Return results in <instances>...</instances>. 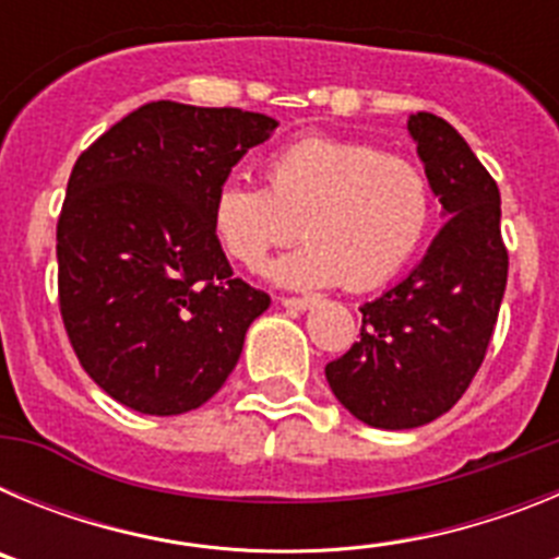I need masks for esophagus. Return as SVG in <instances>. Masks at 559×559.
Wrapping results in <instances>:
<instances>
[{"instance_id":"esophagus-1","label":"esophagus","mask_w":559,"mask_h":559,"mask_svg":"<svg viewBox=\"0 0 559 559\" xmlns=\"http://www.w3.org/2000/svg\"><path fill=\"white\" fill-rule=\"evenodd\" d=\"M280 302H283L285 308H290V310H308L310 305H316V299H313V296H283Z\"/></svg>"}]
</instances>
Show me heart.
Segmentation results:
<instances>
[{
    "mask_svg": "<svg viewBox=\"0 0 559 559\" xmlns=\"http://www.w3.org/2000/svg\"><path fill=\"white\" fill-rule=\"evenodd\" d=\"M431 218L433 187L417 162L338 136L290 142L265 162V187L226 181L212 195V231L246 269H260L299 231L308 237L271 269L299 288L386 283L419 249Z\"/></svg>",
    "mask_w": 559,
    "mask_h": 559,
    "instance_id": "heart-1",
    "label": "heart"
}]
</instances>
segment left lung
Returning a JSON list of instances; mask_svg holds the SVG:
<instances>
[{"label":"left lung","instance_id":"left-lung-1","mask_svg":"<svg viewBox=\"0 0 559 559\" xmlns=\"http://www.w3.org/2000/svg\"><path fill=\"white\" fill-rule=\"evenodd\" d=\"M408 131L448 221L423 263L360 308V341L324 367L341 406L386 431L426 426L467 392L510 271L496 179L437 114H412Z\"/></svg>","mask_w":559,"mask_h":559}]
</instances>
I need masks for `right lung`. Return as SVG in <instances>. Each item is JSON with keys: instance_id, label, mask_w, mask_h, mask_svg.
I'll return each mask as SVG.
<instances>
[{"instance_id": "obj_1", "label": "right lung", "mask_w": 559, "mask_h": 559, "mask_svg": "<svg viewBox=\"0 0 559 559\" xmlns=\"http://www.w3.org/2000/svg\"><path fill=\"white\" fill-rule=\"evenodd\" d=\"M274 128L243 108L156 100L78 156L58 218V305L81 367L122 406H204L271 305L231 276L212 195Z\"/></svg>"}]
</instances>
